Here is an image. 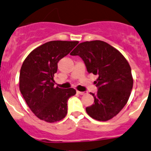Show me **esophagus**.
<instances>
[{
  "mask_svg": "<svg viewBox=\"0 0 151 151\" xmlns=\"http://www.w3.org/2000/svg\"><path fill=\"white\" fill-rule=\"evenodd\" d=\"M77 93L80 95H84V94H86V93H87V92L86 91H77Z\"/></svg>",
  "mask_w": 151,
  "mask_h": 151,
  "instance_id": "1",
  "label": "esophagus"
}]
</instances>
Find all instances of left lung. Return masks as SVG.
<instances>
[{"label":"left lung","mask_w":151,"mask_h":151,"mask_svg":"<svg viewBox=\"0 0 151 151\" xmlns=\"http://www.w3.org/2000/svg\"><path fill=\"white\" fill-rule=\"evenodd\" d=\"M70 55L80 56L88 72L98 76L94 81L97 93H91L94 103L86 108L88 114L98 121L116 116L128 102L134 84L131 66L125 57L102 40L80 43Z\"/></svg>","instance_id":"left-lung-1"}]
</instances>
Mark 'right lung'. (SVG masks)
I'll list each match as a JSON object with an SVG mask.
<instances>
[{
  "label": "right lung",
  "mask_w": 151,
  "mask_h": 151,
  "mask_svg": "<svg viewBox=\"0 0 151 151\" xmlns=\"http://www.w3.org/2000/svg\"><path fill=\"white\" fill-rule=\"evenodd\" d=\"M78 41L54 40L34 49L20 68V91L31 111L41 120L60 121L67 114L68 98L75 89L55 87V74L60 60L70 53Z\"/></svg>",
  "instance_id": "add662e5"
}]
</instances>
